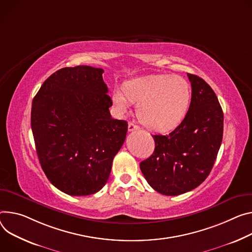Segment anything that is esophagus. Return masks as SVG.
I'll list each match as a JSON object with an SVG mask.
<instances>
[{"instance_id": "34e87169", "label": "esophagus", "mask_w": 252, "mask_h": 252, "mask_svg": "<svg viewBox=\"0 0 252 252\" xmlns=\"http://www.w3.org/2000/svg\"><path fill=\"white\" fill-rule=\"evenodd\" d=\"M127 128H128V131H133V130L139 129V128H140V126H139L138 125H135L134 123H129V124H128Z\"/></svg>"}]
</instances>
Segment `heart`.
<instances>
[{
	"mask_svg": "<svg viewBox=\"0 0 252 252\" xmlns=\"http://www.w3.org/2000/svg\"><path fill=\"white\" fill-rule=\"evenodd\" d=\"M124 93L113 91L112 102L125 112L129 101L138 102L136 112L143 125L156 131L176 128L190 108L192 88L181 76L172 74H152L138 77L125 83Z\"/></svg>",
	"mask_w": 252,
	"mask_h": 252,
	"instance_id": "obj_1",
	"label": "heart"
}]
</instances>
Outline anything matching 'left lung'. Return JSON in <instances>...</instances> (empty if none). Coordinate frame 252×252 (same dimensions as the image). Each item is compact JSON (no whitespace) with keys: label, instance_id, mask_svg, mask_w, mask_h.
Here are the masks:
<instances>
[{"label":"left lung","instance_id":"1","mask_svg":"<svg viewBox=\"0 0 252 252\" xmlns=\"http://www.w3.org/2000/svg\"><path fill=\"white\" fill-rule=\"evenodd\" d=\"M192 99L186 118L172 132L155 134L153 155L140 168L157 192L177 196L189 192L210 174L223 138V111L210 85L187 74Z\"/></svg>","mask_w":252,"mask_h":252}]
</instances>
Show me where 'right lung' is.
<instances>
[{
  "instance_id": "obj_1",
  "label": "right lung",
  "mask_w": 252,
  "mask_h": 252,
  "mask_svg": "<svg viewBox=\"0 0 252 252\" xmlns=\"http://www.w3.org/2000/svg\"><path fill=\"white\" fill-rule=\"evenodd\" d=\"M103 69L65 67L44 81L32 102L31 127L40 165L58 190L87 196L102 189L127 131L111 118Z\"/></svg>"
}]
</instances>
